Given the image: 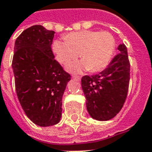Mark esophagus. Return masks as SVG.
Returning a JSON list of instances; mask_svg holds the SVG:
<instances>
[{
  "mask_svg": "<svg viewBox=\"0 0 152 152\" xmlns=\"http://www.w3.org/2000/svg\"><path fill=\"white\" fill-rule=\"evenodd\" d=\"M72 78L75 79V80H80V76H72Z\"/></svg>",
  "mask_w": 152,
  "mask_h": 152,
  "instance_id": "34e87169",
  "label": "esophagus"
}]
</instances>
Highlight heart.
<instances>
[{"label": "heart", "mask_w": 152, "mask_h": 152, "mask_svg": "<svg viewBox=\"0 0 152 152\" xmlns=\"http://www.w3.org/2000/svg\"><path fill=\"white\" fill-rule=\"evenodd\" d=\"M65 39L53 43L57 61L66 65L77 58L79 54L82 59L68 65L69 72H79L83 69L98 72L110 62L115 49V39L110 33L81 30L69 33Z\"/></svg>", "instance_id": "1"}]
</instances>
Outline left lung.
Returning <instances> with one entry per match:
<instances>
[{
    "label": "left lung",
    "mask_w": 152,
    "mask_h": 152,
    "mask_svg": "<svg viewBox=\"0 0 152 152\" xmlns=\"http://www.w3.org/2000/svg\"><path fill=\"white\" fill-rule=\"evenodd\" d=\"M119 54L102 72L82 77L81 84L86 106L91 118L107 121L114 118L126 101L129 82V62L124 44L117 48Z\"/></svg>",
    "instance_id": "1"
}]
</instances>
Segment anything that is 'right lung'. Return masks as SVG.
<instances>
[{
  "label": "right lung",
  "instance_id": "obj_1",
  "mask_svg": "<svg viewBox=\"0 0 152 152\" xmlns=\"http://www.w3.org/2000/svg\"><path fill=\"white\" fill-rule=\"evenodd\" d=\"M54 37L55 31L40 25L25 29L16 39L12 60L21 106L33 123L44 127L59 123L62 96L71 80L55 59Z\"/></svg>",
  "mask_w": 152,
  "mask_h": 152
}]
</instances>
